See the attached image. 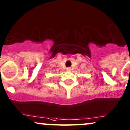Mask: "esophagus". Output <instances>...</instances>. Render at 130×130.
I'll return each mask as SVG.
<instances>
[{
    "label": "esophagus",
    "mask_w": 130,
    "mask_h": 130,
    "mask_svg": "<svg viewBox=\"0 0 130 130\" xmlns=\"http://www.w3.org/2000/svg\"><path fill=\"white\" fill-rule=\"evenodd\" d=\"M71 70V69L70 68H66V71H70Z\"/></svg>",
    "instance_id": "esophagus-1"
}]
</instances>
